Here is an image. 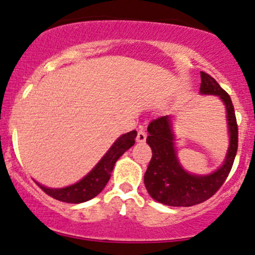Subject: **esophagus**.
<instances>
[{"label": "esophagus", "mask_w": 255, "mask_h": 255, "mask_svg": "<svg viewBox=\"0 0 255 255\" xmlns=\"http://www.w3.org/2000/svg\"><path fill=\"white\" fill-rule=\"evenodd\" d=\"M146 140V131L144 129H140L137 131V135H136V141L137 142H144Z\"/></svg>", "instance_id": "obj_1"}]
</instances>
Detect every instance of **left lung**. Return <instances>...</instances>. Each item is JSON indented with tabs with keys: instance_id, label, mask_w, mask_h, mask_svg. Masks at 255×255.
Listing matches in <instances>:
<instances>
[{
	"instance_id": "8db88e82",
	"label": "left lung",
	"mask_w": 255,
	"mask_h": 255,
	"mask_svg": "<svg viewBox=\"0 0 255 255\" xmlns=\"http://www.w3.org/2000/svg\"><path fill=\"white\" fill-rule=\"evenodd\" d=\"M200 95L218 96L227 110L229 147L217 170L207 175L192 174L184 170L178 160L170 116L151 121L146 142L152 150V158L145 172L144 183L152 199L168 206H193L211 198L229 175L238 152V124L230 96L211 75L200 72Z\"/></svg>"
}]
</instances>
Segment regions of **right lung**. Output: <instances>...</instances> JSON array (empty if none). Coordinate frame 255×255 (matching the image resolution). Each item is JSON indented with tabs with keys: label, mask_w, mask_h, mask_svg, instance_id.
I'll use <instances>...</instances> for the list:
<instances>
[{
	"label": "right lung",
	"mask_w": 255,
	"mask_h": 255,
	"mask_svg": "<svg viewBox=\"0 0 255 255\" xmlns=\"http://www.w3.org/2000/svg\"><path fill=\"white\" fill-rule=\"evenodd\" d=\"M136 134V130H131L118 137L95 168L77 183L63 188H49L38 182L36 183L46 194L63 203L80 204L89 201L103 191L108 181L110 180L115 163L126 151L135 144Z\"/></svg>",
	"instance_id": "obj_1"
}]
</instances>
